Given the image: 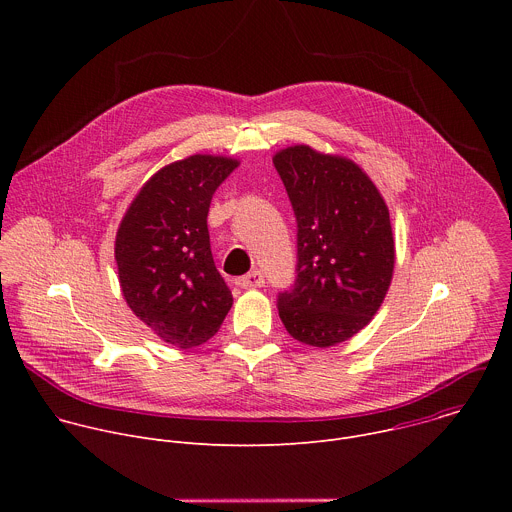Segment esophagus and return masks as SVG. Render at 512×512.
Returning <instances> with one entry per match:
<instances>
[{"mask_svg": "<svg viewBox=\"0 0 512 512\" xmlns=\"http://www.w3.org/2000/svg\"><path fill=\"white\" fill-rule=\"evenodd\" d=\"M265 279H263V273L261 271H251L243 277L237 279V285L243 287V289H253V287H263Z\"/></svg>", "mask_w": 512, "mask_h": 512, "instance_id": "1", "label": "esophagus"}]
</instances>
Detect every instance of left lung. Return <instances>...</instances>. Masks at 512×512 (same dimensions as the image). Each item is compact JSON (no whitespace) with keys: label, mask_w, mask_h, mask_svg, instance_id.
Segmentation results:
<instances>
[{"label":"left lung","mask_w":512,"mask_h":512,"mask_svg":"<svg viewBox=\"0 0 512 512\" xmlns=\"http://www.w3.org/2000/svg\"><path fill=\"white\" fill-rule=\"evenodd\" d=\"M298 221L296 283L277 296L285 330L328 348L367 326L395 267L389 208L352 160L291 145L273 156Z\"/></svg>","instance_id":"1"}]
</instances>
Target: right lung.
Wrapping results in <instances>:
<instances>
[{"instance_id": "obj_1", "label": "right lung", "mask_w": 512, "mask_h": 512, "mask_svg": "<svg viewBox=\"0 0 512 512\" xmlns=\"http://www.w3.org/2000/svg\"><path fill=\"white\" fill-rule=\"evenodd\" d=\"M239 166L194 154L158 170L129 204L115 237V261L131 312L164 342L210 340L233 306L218 273L206 216L212 194Z\"/></svg>"}]
</instances>
